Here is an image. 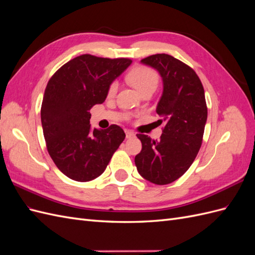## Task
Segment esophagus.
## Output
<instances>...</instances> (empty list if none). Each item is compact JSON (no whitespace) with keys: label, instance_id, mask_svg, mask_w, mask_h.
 Returning a JSON list of instances; mask_svg holds the SVG:
<instances>
[{"label":"esophagus","instance_id":"esophagus-1","mask_svg":"<svg viewBox=\"0 0 255 255\" xmlns=\"http://www.w3.org/2000/svg\"><path fill=\"white\" fill-rule=\"evenodd\" d=\"M126 136L128 139H130V138L135 137V134H134V132H132V130H126Z\"/></svg>","mask_w":255,"mask_h":255}]
</instances>
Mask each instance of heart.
<instances>
[{
  "label": "heart",
  "mask_w": 255,
  "mask_h": 255,
  "mask_svg": "<svg viewBox=\"0 0 255 255\" xmlns=\"http://www.w3.org/2000/svg\"><path fill=\"white\" fill-rule=\"evenodd\" d=\"M128 80L140 94H142L145 90L156 89L158 84V75L150 67L137 66L130 70L128 75ZM117 90L118 82L113 81L110 84L109 89H107V95H109V97H113L116 95Z\"/></svg>",
  "instance_id": "1"
}]
</instances>
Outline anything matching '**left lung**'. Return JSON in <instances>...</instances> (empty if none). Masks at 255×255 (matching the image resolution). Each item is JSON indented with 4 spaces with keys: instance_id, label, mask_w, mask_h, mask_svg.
Masks as SVG:
<instances>
[{
    "instance_id": "8db88e82",
    "label": "left lung",
    "mask_w": 255,
    "mask_h": 255,
    "mask_svg": "<svg viewBox=\"0 0 255 255\" xmlns=\"http://www.w3.org/2000/svg\"><path fill=\"white\" fill-rule=\"evenodd\" d=\"M141 63L156 69L163 78L156 113L165 126L158 141L137 134L142 149L135 165L145 180L166 185L188 170L201 148L207 119L204 88L194 69L168 54L148 56Z\"/></svg>"
}]
</instances>
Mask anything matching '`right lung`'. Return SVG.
<instances>
[{"instance_id":"add662e5","label":"right lung","mask_w":255,"mask_h":255,"mask_svg":"<svg viewBox=\"0 0 255 255\" xmlns=\"http://www.w3.org/2000/svg\"><path fill=\"white\" fill-rule=\"evenodd\" d=\"M130 63L84 54L61 66L48 82L40 112L45 144L54 164L71 180L88 182L101 175L125 140L117 125L92 128L89 111L104 102L110 84Z\"/></svg>"}]
</instances>
